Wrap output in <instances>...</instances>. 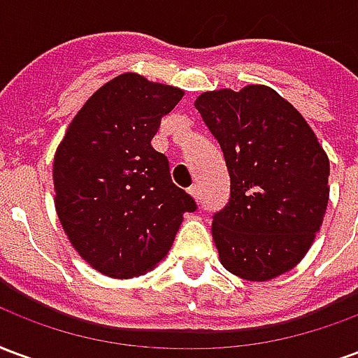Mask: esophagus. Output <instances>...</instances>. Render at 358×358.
Wrapping results in <instances>:
<instances>
[{"instance_id":"1","label":"esophagus","mask_w":358,"mask_h":358,"mask_svg":"<svg viewBox=\"0 0 358 358\" xmlns=\"http://www.w3.org/2000/svg\"><path fill=\"white\" fill-rule=\"evenodd\" d=\"M187 192L194 195L195 199H201V197H199V195H201V194H199V186H192L189 189H187Z\"/></svg>"}]
</instances>
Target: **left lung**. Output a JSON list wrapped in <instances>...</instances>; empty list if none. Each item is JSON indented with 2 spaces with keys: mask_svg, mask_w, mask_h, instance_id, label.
Masks as SVG:
<instances>
[{
  "mask_svg": "<svg viewBox=\"0 0 358 358\" xmlns=\"http://www.w3.org/2000/svg\"><path fill=\"white\" fill-rule=\"evenodd\" d=\"M195 109L217 138L230 199L213 217L220 263L266 282L307 255L328 207L330 161L307 120L268 86L215 90Z\"/></svg>",
  "mask_w": 358,
  "mask_h": 358,
  "instance_id": "1",
  "label": "left lung"
}]
</instances>
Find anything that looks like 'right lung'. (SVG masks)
Masks as SVG:
<instances>
[{"mask_svg":"<svg viewBox=\"0 0 358 358\" xmlns=\"http://www.w3.org/2000/svg\"><path fill=\"white\" fill-rule=\"evenodd\" d=\"M184 92L124 73L97 90L66 128L53 159L55 209L73 248L110 278L163 261L194 197L153 149L161 118Z\"/></svg>","mask_w":358,"mask_h":358,"instance_id":"right-lung-1","label":"right lung"}]
</instances>
